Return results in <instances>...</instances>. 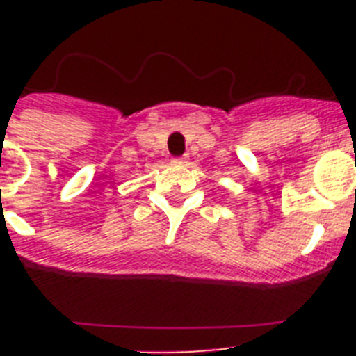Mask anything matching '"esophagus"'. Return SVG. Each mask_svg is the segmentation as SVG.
Segmentation results:
<instances>
[{"label":"esophagus","instance_id":"obj_1","mask_svg":"<svg viewBox=\"0 0 356 356\" xmlns=\"http://www.w3.org/2000/svg\"><path fill=\"white\" fill-rule=\"evenodd\" d=\"M185 160H187V156H184V159H178V160H176V162H180V163H184V162H185Z\"/></svg>","mask_w":356,"mask_h":356}]
</instances>
